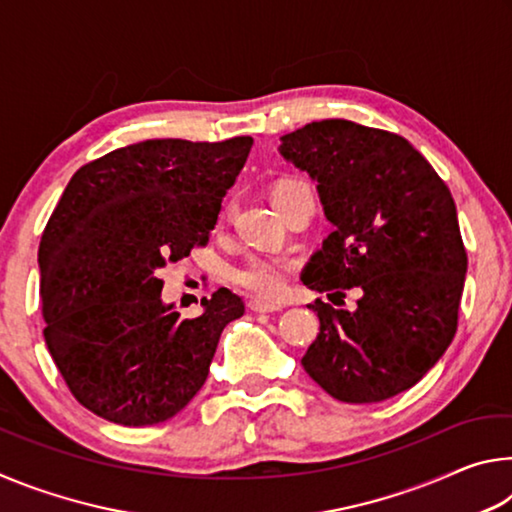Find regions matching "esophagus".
Segmentation results:
<instances>
[{"mask_svg":"<svg viewBox=\"0 0 512 512\" xmlns=\"http://www.w3.org/2000/svg\"><path fill=\"white\" fill-rule=\"evenodd\" d=\"M248 309L255 311V314H273V311H280L282 305H275V302L253 298V300H248Z\"/></svg>","mask_w":512,"mask_h":512,"instance_id":"34e87169","label":"esophagus"}]
</instances>
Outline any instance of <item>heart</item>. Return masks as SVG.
I'll return each mask as SVG.
<instances>
[{
  "mask_svg": "<svg viewBox=\"0 0 512 512\" xmlns=\"http://www.w3.org/2000/svg\"><path fill=\"white\" fill-rule=\"evenodd\" d=\"M296 183L298 180H287V183L277 185V189L296 185ZM291 271H293V262H289V259L257 253V255L246 257L244 262L235 266V271H232V282L241 289L255 293V296L275 298L277 293L284 289V284H287V277L291 275Z\"/></svg>",
  "mask_w": 512,
  "mask_h": 512,
  "instance_id": "heart-1",
  "label": "heart"
}]
</instances>
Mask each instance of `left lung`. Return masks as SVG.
Instances as JSON below:
<instances>
[{
    "mask_svg": "<svg viewBox=\"0 0 512 512\" xmlns=\"http://www.w3.org/2000/svg\"><path fill=\"white\" fill-rule=\"evenodd\" d=\"M280 153L318 183L334 230L302 282L357 309L309 305L320 332L302 366L332 397L388 400L418 384L458 327L467 253L452 192L402 135L323 119L282 137Z\"/></svg>",
    "mask_w": 512,
    "mask_h": 512,
    "instance_id": "1",
    "label": "left lung"
}]
</instances>
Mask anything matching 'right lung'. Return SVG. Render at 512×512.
<instances>
[{
  "label": "right lung",
  "mask_w": 512,
  "mask_h": 512,
  "mask_svg": "<svg viewBox=\"0 0 512 512\" xmlns=\"http://www.w3.org/2000/svg\"><path fill=\"white\" fill-rule=\"evenodd\" d=\"M253 137L146 140L74 173L42 232L45 341L76 402L146 427L205 384L223 327L244 300L219 289L198 318L162 305L160 268L207 246Z\"/></svg>",
  "instance_id": "right-lung-1"
}]
</instances>
